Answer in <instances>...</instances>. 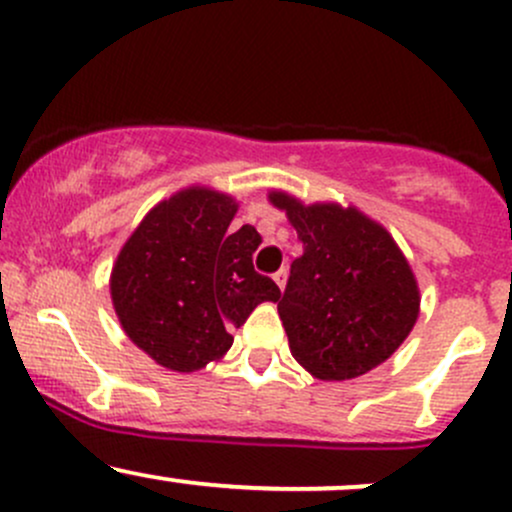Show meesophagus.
<instances>
[{
    "mask_svg": "<svg viewBox=\"0 0 512 512\" xmlns=\"http://www.w3.org/2000/svg\"><path fill=\"white\" fill-rule=\"evenodd\" d=\"M286 279H289V269H286V267H282L277 274H274V282H277V286L282 291L286 289Z\"/></svg>",
    "mask_w": 512,
    "mask_h": 512,
    "instance_id": "obj_1",
    "label": "esophagus"
}]
</instances>
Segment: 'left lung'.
I'll use <instances>...</instances> for the list:
<instances>
[{
  "label": "left lung",
  "instance_id": "left-lung-1",
  "mask_svg": "<svg viewBox=\"0 0 512 512\" xmlns=\"http://www.w3.org/2000/svg\"><path fill=\"white\" fill-rule=\"evenodd\" d=\"M299 233L303 255L277 303L289 350L320 381L372 372L411 335L420 289L391 233L357 206L303 204L269 192Z\"/></svg>",
  "mask_w": 512,
  "mask_h": 512
}]
</instances>
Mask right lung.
Masks as SVG:
<instances>
[{
	"label": "right lung",
	"mask_w": 512,
	"mask_h": 512,
	"mask_svg": "<svg viewBox=\"0 0 512 512\" xmlns=\"http://www.w3.org/2000/svg\"><path fill=\"white\" fill-rule=\"evenodd\" d=\"M238 213L230 194L192 184L145 213L111 269V303L128 340L170 372L218 362L262 301L282 291L255 272L260 233H228Z\"/></svg>",
	"instance_id": "1"
}]
</instances>
